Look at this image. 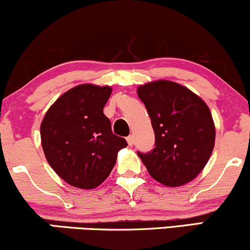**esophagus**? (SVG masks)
<instances>
[{
	"label": "esophagus",
	"instance_id": "1",
	"mask_svg": "<svg viewBox=\"0 0 250 250\" xmlns=\"http://www.w3.org/2000/svg\"><path fill=\"white\" fill-rule=\"evenodd\" d=\"M127 142L129 146H133L134 145V136L133 135H130V136L127 137Z\"/></svg>",
	"mask_w": 250,
	"mask_h": 250
}]
</instances>
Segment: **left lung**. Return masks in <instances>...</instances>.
I'll return each mask as SVG.
<instances>
[{
    "mask_svg": "<svg viewBox=\"0 0 250 250\" xmlns=\"http://www.w3.org/2000/svg\"><path fill=\"white\" fill-rule=\"evenodd\" d=\"M155 133V148L137 153L154 180L181 187L206 167L215 145V125L207 103L190 89L168 80L137 87Z\"/></svg>",
    "mask_w": 250,
    "mask_h": 250,
    "instance_id": "1",
    "label": "left lung"
}]
</instances>
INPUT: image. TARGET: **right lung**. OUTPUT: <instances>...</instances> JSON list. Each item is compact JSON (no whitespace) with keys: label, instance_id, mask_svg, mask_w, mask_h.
<instances>
[{"label":"right lung","instance_id":"add662e5","mask_svg":"<svg viewBox=\"0 0 250 250\" xmlns=\"http://www.w3.org/2000/svg\"><path fill=\"white\" fill-rule=\"evenodd\" d=\"M111 91L109 85L79 84L62 94L43 117L40 131L45 159L73 187H99L111 173L117 153L127 147L103 114Z\"/></svg>","mask_w":250,"mask_h":250}]
</instances>
